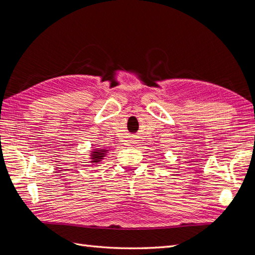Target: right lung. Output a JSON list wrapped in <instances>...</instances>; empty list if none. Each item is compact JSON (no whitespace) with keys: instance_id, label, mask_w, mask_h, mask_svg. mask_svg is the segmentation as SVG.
Returning <instances> with one entry per match:
<instances>
[{"instance_id":"obj_1","label":"right lung","mask_w":255,"mask_h":255,"mask_svg":"<svg viewBox=\"0 0 255 255\" xmlns=\"http://www.w3.org/2000/svg\"><path fill=\"white\" fill-rule=\"evenodd\" d=\"M107 150L106 149H94V151H92L91 153V160L92 163H97V162H101V160L104 159L105 154H106Z\"/></svg>"}]
</instances>
